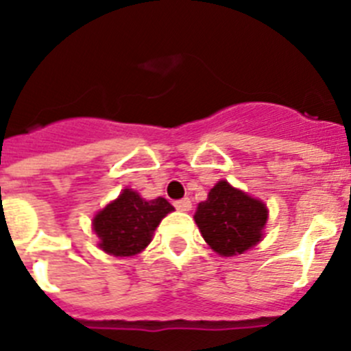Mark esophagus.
Masks as SVG:
<instances>
[{
  "label": "esophagus",
  "mask_w": 351,
  "mask_h": 351,
  "mask_svg": "<svg viewBox=\"0 0 351 351\" xmlns=\"http://www.w3.org/2000/svg\"><path fill=\"white\" fill-rule=\"evenodd\" d=\"M173 206H176V209L178 210H190L191 209L190 198H181V200H176V202H173Z\"/></svg>",
  "instance_id": "obj_1"
}]
</instances>
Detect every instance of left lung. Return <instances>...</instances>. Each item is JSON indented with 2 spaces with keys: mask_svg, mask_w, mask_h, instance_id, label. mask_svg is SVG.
I'll use <instances>...</instances> for the list:
<instances>
[{
  "mask_svg": "<svg viewBox=\"0 0 351 351\" xmlns=\"http://www.w3.org/2000/svg\"><path fill=\"white\" fill-rule=\"evenodd\" d=\"M269 210L258 198L250 197L226 181L214 184L207 200L198 204L195 223L204 241L221 256L243 255L263 237Z\"/></svg>",
  "mask_w": 351,
  "mask_h": 351,
  "instance_id": "8db88e82",
  "label": "left lung"
}]
</instances>
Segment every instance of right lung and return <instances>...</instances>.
<instances>
[{
  "mask_svg": "<svg viewBox=\"0 0 351 351\" xmlns=\"http://www.w3.org/2000/svg\"><path fill=\"white\" fill-rule=\"evenodd\" d=\"M172 210L165 198L144 200L137 191L126 188L93 218V230L100 239L98 246L114 256L137 255L151 243L156 226Z\"/></svg>",
  "mask_w": 351,
  "mask_h": 351,
  "instance_id": "right-lung-1",
  "label": "right lung"
}]
</instances>
